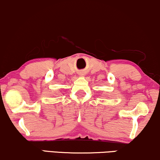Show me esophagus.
Listing matches in <instances>:
<instances>
[{
    "mask_svg": "<svg viewBox=\"0 0 160 160\" xmlns=\"http://www.w3.org/2000/svg\"><path fill=\"white\" fill-rule=\"evenodd\" d=\"M83 75H84V74H82V73H81V76H83Z\"/></svg>",
    "mask_w": 160,
    "mask_h": 160,
    "instance_id": "esophagus-1",
    "label": "esophagus"
}]
</instances>
